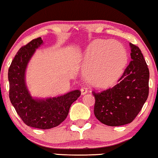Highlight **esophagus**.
<instances>
[{
	"mask_svg": "<svg viewBox=\"0 0 158 158\" xmlns=\"http://www.w3.org/2000/svg\"><path fill=\"white\" fill-rule=\"evenodd\" d=\"M80 90H81V95H85V94H86L87 93V92H88V90H87V88H86L85 87H81V88L80 89Z\"/></svg>",
	"mask_w": 158,
	"mask_h": 158,
	"instance_id": "obj_1",
	"label": "esophagus"
}]
</instances>
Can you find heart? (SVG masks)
Listing matches in <instances>:
<instances>
[{
  "instance_id": "1",
  "label": "heart",
  "mask_w": 158,
  "mask_h": 158,
  "mask_svg": "<svg viewBox=\"0 0 158 158\" xmlns=\"http://www.w3.org/2000/svg\"><path fill=\"white\" fill-rule=\"evenodd\" d=\"M127 54L119 43L98 40L89 46L83 63L87 81L93 87L106 89L112 87L125 71Z\"/></svg>"
}]
</instances>
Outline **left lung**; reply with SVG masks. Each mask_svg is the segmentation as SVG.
I'll return each mask as SVG.
<instances>
[{"mask_svg": "<svg viewBox=\"0 0 158 158\" xmlns=\"http://www.w3.org/2000/svg\"><path fill=\"white\" fill-rule=\"evenodd\" d=\"M131 60L111 88L96 93L94 114L104 125L120 126L133 122L140 112L149 95V71L137 46L130 43Z\"/></svg>", "mask_w": 158, "mask_h": 158, "instance_id": "1", "label": "left lung"}]
</instances>
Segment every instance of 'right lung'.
I'll use <instances>...</instances> for the list:
<instances>
[{
	"instance_id": "1",
	"label": "right lung",
	"mask_w": 158,
	"mask_h": 158,
	"mask_svg": "<svg viewBox=\"0 0 158 158\" xmlns=\"http://www.w3.org/2000/svg\"><path fill=\"white\" fill-rule=\"evenodd\" d=\"M42 44L39 37L22 47L11 62L8 78L10 101L22 120L27 126L45 130L57 127L65 120L71 104L81 95V91L76 89L47 99L31 96L25 85V70L35 49Z\"/></svg>"
}]
</instances>
